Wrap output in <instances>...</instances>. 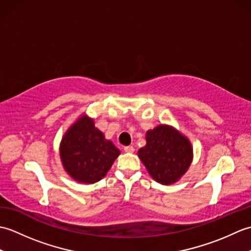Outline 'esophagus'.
Returning a JSON list of instances; mask_svg holds the SVG:
<instances>
[{"instance_id": "34e87169", "label": "esophagus", "mask_w": 251, "mask_h": 251, "mask_svg": "<svg viewBox=\"0 0 251 251\" xmlns=\"http://www.w3.org/2000/svg\"><path fill=\"white\" fill-rule=\"evenodd\" d=\"M124 151L127 152V153H134V152H135V148L131 147V146L125 147V148H124Z\"/></svg>"}]
</instances>
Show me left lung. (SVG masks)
Listing matches in <instances>:
<instances>
[{
    "instance_id": "obj_1",
    "label": "left lung",
    "mask_w": 251,
    "mask_h": 251,
    "mask_svg": "<svg viewBox=\"0 0 251 251\" xmlns=\"http://www.w3.org/2000/svg\"><path fill=\"white\" fill-rule=\"evenodd\" d=\"M147 143L138 156L156 182L169 185L183 177L193 161V147L188 137L175 127L161 124L149 129Z\"/></svg>"
}]
</instances>
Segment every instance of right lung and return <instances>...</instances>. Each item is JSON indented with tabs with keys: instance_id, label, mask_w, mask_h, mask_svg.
Here are the masks:
<instances>
[{
	"instance_id": "right-lung-1",
	"label": "right lung",
	"mask_w": 251,
	"mask_h": 251,
	"mask_svg": "<svg viewBox=\"0 0 251 251\" xmlns=\"http://www.w3.org/2000/svg\"><path fill=\"white\" fill-rule=\"evenodd\" d=\"M59 153L63 168L74 181L93 184L104 177L121 151L84 113L62 136Z\"/></svg>"
}]
</instances>
